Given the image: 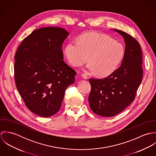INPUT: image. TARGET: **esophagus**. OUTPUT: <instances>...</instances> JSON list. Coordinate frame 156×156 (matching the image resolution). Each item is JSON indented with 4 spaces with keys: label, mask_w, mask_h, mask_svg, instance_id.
<instances>
[{
    "label": "esophagus",
    "mask_w": 156,
    "mask_h": 156,
    "mask_svg": "<svg viewBox=\"0 0 156 156\" xmlns=\"http://www.w3.org/2000/svg\"><path fill=\"white\" fill-rule=\"evenodd\" d=\"M82 76L83 79H88V76L86 74H83L82 75Z\"/></svg>",
    "instance_id": "1"
}]
</instances>
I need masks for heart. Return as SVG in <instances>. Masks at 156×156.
<instances>
[{
    "mask_svg": "<svg viewBox=\"0 0 156 156\" xmlns=\"http://www.w3.org/2000/svg\"><path fill=\"white\" fill-rule=\"evenodd\" d=\"M65 54L68 61L74 67L88 61L87 68L95 71L100 76H107L115 71L122 62L125 48L123 45L111 37L97 32L83 35L79 41H73L66 45Z\"/></svg>",
    "mask_w": 156,
    "mask_h": 156,
    "instance_id": "1",
    "label": "heart"
}]
</instances>
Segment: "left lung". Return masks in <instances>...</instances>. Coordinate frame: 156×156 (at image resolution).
<instances>
[{"instance_id":"1","label":"left lung","mask_w":156,"mask_h":156,"mask_svg":"<svg viewBox=\"0 0 156 156\" xmlns=\"http://www.w3.org/2000/svg\"><path fill=\"white\" fill-rule=\"evenodd\" d=\"M113 30L122 36L126 43L121 65L105 78L89 80L91 85L89 106L94 113L105 117L116 115L133 102L143 76L139 43L123 31Z\"/></svg>"}]
</instances>
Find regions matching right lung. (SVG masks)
<instances>
[{
    "label": "right lung",
    "instance_id": "1",
    "mask_svg": "<svg viewBox=\"0 0 156 156\" xmlns=\"http://www.w3.org/2000/svg\"><path fill=\"white\" fill-rule=\"evenodd\" d=\"M69 35L63 28L34 30L19 45L15 55L14 79L26 107L42 117L60 109L67 87L76 72L63 61L62 44Z\"/></svg>",
    "mask_w": 156,
    "mask_h": 156
}]
</instances>
